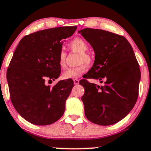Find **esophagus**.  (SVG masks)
<instances>
[{
  "mask_svg": "<svg viewBox=\"0 0 151 151\" xmlns=\"http://www.w3.org/2000/svg\"><path fill=\"white\" fill-rule=\"evenodd\" d=\"M74 83L75 85H77V84H79V79H74Z\"/></svg>",
  "mask_w": 151,
  "mask_h": 151,
  "instance_id": "1",
  "label": "esophagus"
}]
</instances>
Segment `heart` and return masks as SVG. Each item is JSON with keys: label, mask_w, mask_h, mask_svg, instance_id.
<instances>
[{"label": "heart", "mask_w": 151, "mask_h": 151, "mask_svg": "<svg viewBox=\"0 0 151 151\" xmlns=\"http://www.w3.org/2000/svg\"><path fill=\"white\" fill-rule=\"evenodd\" d=\"M68 46L72 51L79 53V60H78V64H79V65L65 70L63 72L62 77L65 79H77L85 72L86 65H90L93 63V58L91 53L87 52L88 49V44L83 38H74L70 42ZM58 65L62 69L65 68L66 53L63 51H61L59 53Z\"/></svg>", "instance_id": "obj_1"}]
</instances>
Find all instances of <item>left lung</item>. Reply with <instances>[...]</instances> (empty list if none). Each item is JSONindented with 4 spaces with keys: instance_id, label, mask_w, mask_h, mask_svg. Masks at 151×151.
Wrapping results in <instances>:
<instances>
[{
    "instance_id": "obj_1",
    "label": "left lung",
    "mask_w": 151,
    "mask_h": 151,
    "mask_svg": "<svg viewBox=\"0 0 151 151\" xmlns=\"http://www.w3.org/2000/svg\"><path fill=\"white\" fill-rule=\"evenodd\" d=\"M79 33L94 49V64L86 79H94L98 86L82 79L81 97L85 115L100 125L118 123L129 113L139 95L141 72L134 51L123 36L106 30L84 28Z\"/></svg>"
}]
</instances>
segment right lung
I'll use <instances>...</instances> for the list:
<instances>
[{
  "instance_id": "obj_1",
  "label": "right lung",
  "mask_w": 151,
  "mask_h": 151,
  "mask_svg": "<svg viewBox=\"0 0 151 151\" xmlns=\"http://www.w3.org/2000/svg\"><path fill=\"white\" fill-rule=\"evenodd\" d=\"M77 28L63 26L30 33L15 49L7 71L9 95L17 111L30 123L50 125L63 115L73 81L63 80L52 87L46 81L60 76L59 53L65 39Z\"/></svg>"
}]
</instances>
